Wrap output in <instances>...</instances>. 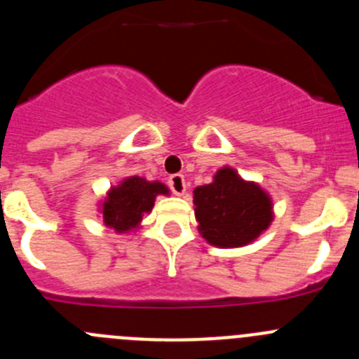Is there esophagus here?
Returning a JSON list of instances; mask_svg holds the SVG:
<instances>
[{
	"label": "esophagus",
	"mask_w": 359,
	"mask_h": 359,
	"mask_svg": "<svg viewBox=\"0 0 359 359\" xmlns=\"http://www.w3.org/2000/svg\"><path fill=\"white\" fill-rule=\"evenodd\" d=\"M168 186H170V189L173 191V194H177V196H182L187 189L186 179H184L182 173H175V175L170 177Z\"/></svg>",
	"instance_id": "obj_1"
}]
</instances>
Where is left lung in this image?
<instances>
[{
	"label": "left lung",
	"instance_id": "8db88e82",
	"mask_svg": "<svg viewBox=\"0 0 359 359\" xmlns=\"http://www.w3.org/2000/svg\"><path fill=\"white\" fill-rule=\"evenodd\" d=\"M193 194L198 231L213 247H247L274 219L271 194L231 166L217 170L212 182L198 186Z\"/></svg>",
	"mask_w": 359,
	"mask_h": 359
}]
</instances>
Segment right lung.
Segmentation results:
<instances>
[{
	"mask_svg": "<svg viewBox=\"0 0 359 359\" xmlns=\"http://www.w3.org/2000/svg\"><path fill=\"white\" fill-rule=\"evenodd\" d=\"M159 194L168 196L170 189L159 180H146L133 175L123 179L118 186H111L106 198L100 201L99 213L104 226L114 229V233H133L140 227L144 215L153 210Z\"/></svg>",
	"mask_w": 359,
	"mask_h": 359,
	"instance_id": "right-lung-1",
	"label": "right lung"
}]
</instances>
